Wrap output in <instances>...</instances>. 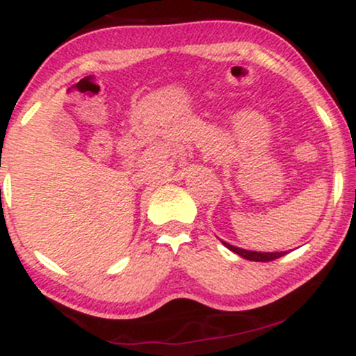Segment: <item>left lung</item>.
Wrapping results in <instances>:
<instances>
[{"label": "left lung", "instance_id": "left-lung-1", "mask_svg": "<svg viewBox=\"0 0 356 356\" xmlns=\"http://www.w3.org/2000/svg\"><path fill=\"white\" fill-rule=\"evenodd\" d=\"M227 249H231L236 254L246 257L249 261H259V263H268V261H275L277 257H283L286 252H256V251H246V249H241L236 246H231V244L222 243Z\"/></svg>", "mask_w": 356, "mask_h": 356}]
</instances>
